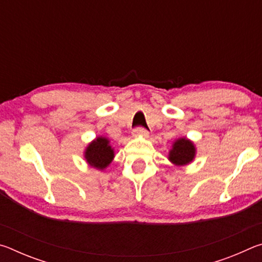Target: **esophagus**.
Wrapping results in <instances>:
<instances>
[{
	"instance_id": "34e87169",
	"label": "esophagus",
	"mask_w": 262,
	"mask_h": 262,
	"mask_svg": "<svg viewBox=\"0 0 262 262\" xmlns=\"http://www.w3.org/2000/svg\"><path fill=\"white\" fill-rule=\"evenodd\" d=\"M133 136L134 137H139V136H143V137H148L149 136V132L145 129V128H142V127H137L135 128L134 130H133Z\"/></svg>"
}]
</instances>
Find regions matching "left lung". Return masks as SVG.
I'll use <instances>...</instances> for the list:
<instances>
[{
  "instance_id": "8db88e82",
  "label": "left lung",
  "mask_w": 262,
  "mask_h": 262,
  "mask_svg": "<svg viewBox=\"0 0 262 262\" xmlns=\"http://www.w3.org/2000/svg\"><path fill=\"white\" fill-rule=\"evenodd\" d=\"M195 152H196V149L193 142L186 137H181L172 145V149L168 152V159L177 166H184L193 162Z\"/></svg>"
}]
</instances>
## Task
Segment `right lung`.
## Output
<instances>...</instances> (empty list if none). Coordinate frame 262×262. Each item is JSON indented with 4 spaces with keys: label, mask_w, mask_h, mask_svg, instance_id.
<instances>
[{
    "label": "right lung",
    "mask_w": 262,
    "mask_h": 262,
    "mask_svg": "<svg viewBox=\"0 0 262 262\" xmlns=\"http://www.w3.org/2000/svg\"><path fill=\"white\" fill-rule=\"evenodd\" d=\"M84 158L92 167L104 170L114 158V150L110 145V141L106 137L99 136L91 142L85 149Z\"/></svg>",
    "instance_id": "obj_1"
}]
</instances>
